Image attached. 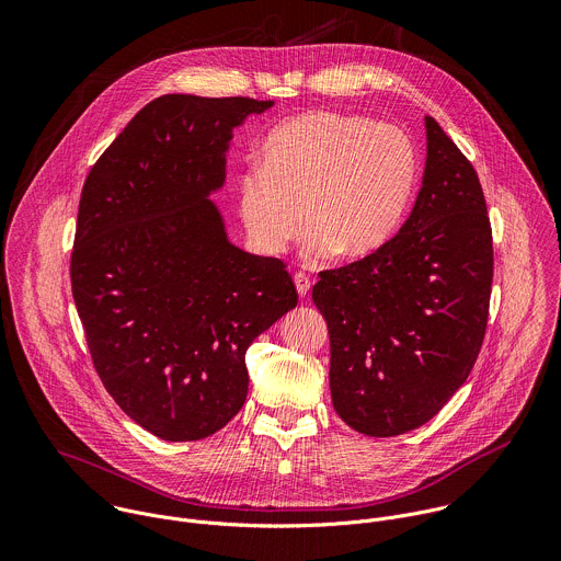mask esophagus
<instances>
[{"label": "esophagus", "instance_id": "1", "mask_svg": "<svg viewBox=\"0 0 561 561\" xmlns=\"http://www.w3.org/2000/svg\"><path fill=\"white\" fill-rule=\"evenodd\" d=\"M295 286H297V293L301 295V297H306L308 293H310V286H312V282H310V277L308 275H304V273H295Z\"/></svg>", "mask_w": 561, "mask_h": 561}]
</instances>
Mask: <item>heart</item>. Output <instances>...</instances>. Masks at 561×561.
<instances>
[{
	"instance_id": "1",
	"label": "heart",
	"mask_w": 561,
	"mask_h": 561,
	"mask_svg": "<svg viewBox=\"0 0 561 561\" xmlns=\"http://www.w3.org/2000/svg\"><path fill=\"white\" fill-rule=\"evenodd\" d=\"M417 171L402 128L310 111L268 133L260 167L239 178L237 210L264 255H282L304 221L310 257L364 260L402 226Z\"/></svg>"
}]
</instances>
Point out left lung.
<instances>
[{
  "label": "left lung",
  "instance_id": "left-lung-1",
  "mask_svg": "<svg viewBox=\"0 0 561 561\" xmlns=\"http://www.w3.org/2000/svg\"><path fill=\"white\" fill-rule=\"evenodd\" d=\"M493 286V230L482 184L426 117L415 206L377 253L319 273L312 301L331 335L337 415L368 437L435 417L482 348Z\"/></svg>",
  "mask_w": 561,
  "mask_h": 561
}]
</instances>
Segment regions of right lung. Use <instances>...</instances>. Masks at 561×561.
Returning <instances> with one entry per match:
<instances>
[{
    "label": "right lung",
    "mask_w": 561,
    "mask_h": 561,
    "mask_svg": "<svg viewBox=\"0 0 561 561\" xmlns=\"http://www.w3.org/2000/svg\"><path fill=\"white\" fill-rule=\"evenodd\" d=\"M271 106L157 98L82 188L70 286L93 366L117 407L167 442L204 439L239 413L247 348L297 306L286 264L232 247L208 199L232 128Z\"/></svg>",
    "instance_id": "add662e5"
}]
</instances>
